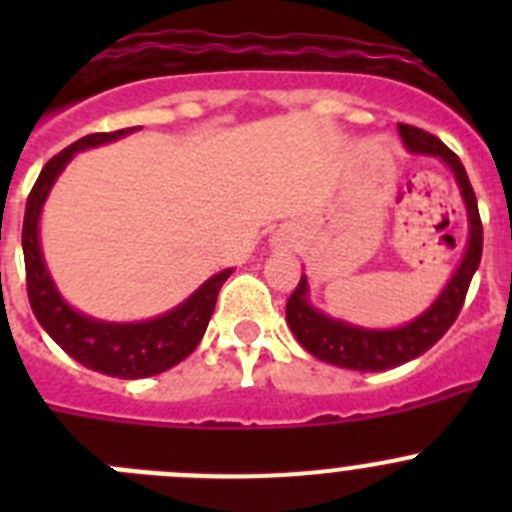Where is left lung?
<instances>
[{"label":"left lung","instance_id":"obj_1","mask_svg":"<svg viewBox=\"0 0 512 512\" xmlns=\"http://www.w3.org/2000/svg\"><path fill=\"white\" fill-rule=\"evenodd\" d=\"M397 130L410 153L441 158L443 164L454 171L461 200L467 207L469 238L461 264L456 266L454 277L443 287L441 295L433 300L428 310L420 312L418 318L397 325V328H361V325L346 323L341 318H330L310 302V284L302 274L300 284L287 300L289 330L295 333L307 354L325 364L354 369V372H387V369L418 359L433 343H438V338L454 325L456 315L464 305V297H467L469 282L482 259V220H479L477 197H474V189L459 156L443 146L436 135L425 133V130L413 128V125H397Z\"/></svg>","mask_w":512,"mask_h":512}]
</instances>
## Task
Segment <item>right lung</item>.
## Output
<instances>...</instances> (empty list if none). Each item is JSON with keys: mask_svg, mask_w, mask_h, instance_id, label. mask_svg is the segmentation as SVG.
I'll list each match as a JSON object with an SVG mask.
<instances>
[{"mask_svg": "<svg viewBox=\"0 0 512 512\" xmlns=\"http://www.w3.org/2000/svg\"><path fill=\"white\" fill-rule=\"evenodd\" d=\"M135 130L140 128L84 135L69 148H63L58 156H53L43 166L33 192L27 197L25 223H22L27 297H30V307H33L38 323L81 366L120 379L153 377V374L166 372L187 359L205 336L207 323L215 310L217 292L225 279L233 274V269H223L194 289L182 305H176L174 310L164 312L158 318L140 320V323H107V320H97L74 310L63 300L51 271L45 266L43 248H40V212H43L45 200L76 153L120 140L122 135H130Z\"/></svg>", "mask_w": 512, "mask_h": 512, "instance_id": "add662e5", "label": "right lung"}]
</instances>
